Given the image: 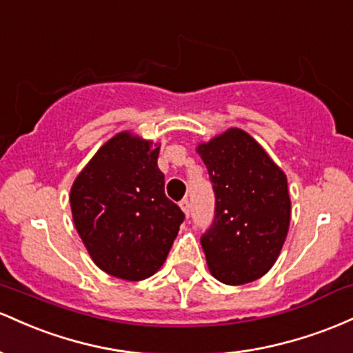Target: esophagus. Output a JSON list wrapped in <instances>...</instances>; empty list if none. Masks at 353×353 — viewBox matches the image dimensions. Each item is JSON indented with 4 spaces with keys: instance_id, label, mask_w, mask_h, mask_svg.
<instances>
[{
    "instance_id": "obj_1",
    "label": "esophagus",
    "mask_w": 353,
    "mask_h": 353,
    "mask_svg": "<svg viewBox=\"0 0 353 353\" xmlns=\"http://www.w3.org/2000/svg\"><path fill=\"white\" fill-rule=\"evenodd\" d=\"M180 207H181V210H183L185 215L190 216V201H188V198H183V200L180 201Z\"/></svg>"
}]
</instances>
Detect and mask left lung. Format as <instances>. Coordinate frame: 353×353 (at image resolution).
<instances>
[{
    "label": "left lung",
    "instance_id": "obj_1",
    "mask_svg": "<svg viewBox=\"0 0 353 353\" xmlns=\"http://www.w3.org/2000/svg\"><path fill=\"white\" fill-rule=\"evenodd\" d=\"M215 192V216L200 243L212 275L243 285L279 259L290 225L287 176L243 130L232 128L196 148Z\"/></svg>",
    "mask_w": 353,
    "mask_h": 353
}]
</instances>
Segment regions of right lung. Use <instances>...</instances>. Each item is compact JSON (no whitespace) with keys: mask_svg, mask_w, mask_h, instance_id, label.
I'll list each match as a JSON object with an SVG mask.
<instances>
[{"mask_svg":"<svg viewBox=\"0 0 353 353\" xmlns=\"http://www.w3.org/2000/svg\"><path fill=\"white\" fill-rule=\"evenodd\" d=\"M152 141L118 133L71 187L74 227L93 262L117 279L138 282L163 265L185 213L165 195Z\"/></svg>","mask_w":353,"mask_h":353,"instance_id":"obj_1","label":"right lung"}]
</instances>
